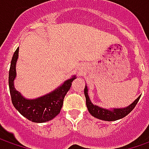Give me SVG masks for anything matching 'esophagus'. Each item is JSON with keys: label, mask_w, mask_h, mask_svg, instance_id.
Wrapping results in <instances>:
<instances>
[{"label": "esophagus", "mask_w": 149, "mask_h": 149, "mask_svg": "<svg viewBox=\"0 0 149 149\" xmlns=\"http://www.w3.org/2000/svg\"><path fill=\"white\" fill-rule=\"evenodd\" d=\"M79 71H80V73H81V72H83V70H79Z\"/></svg>", "instance_id": "1"}]
</instances>
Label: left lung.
Wrapping results in <instances>:
<instances>
[{
  "label": "left lung",
  "mask_w": 149,
  "mask_h": 149,
  "mask_svg": "<svg viewBox=\"0 0 149 149\" xmlns=\"http://www.w3.org/2000/svg\"><path fill=\"white\" fill-rule=\"evenodd\" d=\"M84 95H85V99H86V106L88 108L89 113L95 118H97L101 120H105V121H115V120L120 119L122 118L125 117L126 115H128L129 113L134 109V107L138 104L141 97V96L138 97V99H136L134 103H132L130 105L126 108L113 109L112 110H110V109L100 108L99 106L95 105L92 104V102L90 101V99H89V95H88V88L86 85L84 88Z\"/></svg>",
  "instance_id": "obj_1"
}]
</instances>
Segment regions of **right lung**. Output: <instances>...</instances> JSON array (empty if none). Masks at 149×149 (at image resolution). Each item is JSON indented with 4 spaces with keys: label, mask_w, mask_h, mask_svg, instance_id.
<instances>
[{
    "label": "right lung",
    "mask_w": 149,
    "mask_h": 149,
    "mask_svg": "<svg viewBox=\"0 0 149 149\" xmlns=\"http://www.w3.org/2000/svg\"><path fill=\"white\" fill-rule=\"evenodd\" d=\"M19 48L12 56L9 70V89L11 102L14 107L27 119L35 123H45L53 119L60 113L63 106L64 98L71 87L72 81L75 76L67 79L58 89L51 93L34 100H27L20 92L16 91L14 86V79L16 75L15 65L18 59Z\"/></svg>",
    "instance_id": "1"
}]
</instances>
